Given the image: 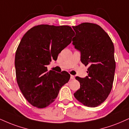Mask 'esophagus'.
<instances>
[{
  "instance_id": "34e87169",
  "label": "esophagus",
  "mask_w": 129,
  "mask_h": 129,
  "mask_svg": "<svg viewBox=\"0 0 129 129\" xmlns=\"http://www.w3.org/2000/svg\"><path fill=\"white\" fill-rule=\"evenodd\" d=\"M70 79L71 80H73V79H74V76L73 75H71L70 76Z\"/></svg>"
}]
</instances>
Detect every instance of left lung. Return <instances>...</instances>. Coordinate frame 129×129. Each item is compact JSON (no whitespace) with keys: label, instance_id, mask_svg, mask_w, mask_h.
<instances>
[{"label":"left lung","instance_id":"obj_1","mask_svg":"<svg viewBox=\"0 0 129 129\" xmlns=\"http://www.w3.org/2000/svg\"><path fill=\"white\" fill-rule=\"evenodd\" d=\"M72 27L76 32L73 44L80 52L82 63L89 66L88 76L76 77L80 86L74 96L85 106L95 108L106 100L112 88L115 70L114 44L96 24L83 23Z\"/></svg>","mask_w":129,"mask_h":129}]
</instances>
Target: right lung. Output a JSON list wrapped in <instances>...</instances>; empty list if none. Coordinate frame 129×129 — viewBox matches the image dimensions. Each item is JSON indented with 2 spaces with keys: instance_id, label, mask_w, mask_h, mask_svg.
Wrapping results in <instances>:
<instances>
[{
  "instance_id": "1",
  "label": "right lung",
  "mask_w": 129,
  "mask_h": 129,
  "mask_svg": "<svg viewBox=\"0 0 129 129\" xmlns=\"http://www.w3.org/2000/svg\"><path fill=\"white\" fill-rule=\"evenodd\" d=\"M74 32L69 26L41 24L24 34L15 56L17 82L20 91L32 106L44 108L53 103L70 75L48 71L52 59L71 42Z\"/></svg>"
}]
</instances>
